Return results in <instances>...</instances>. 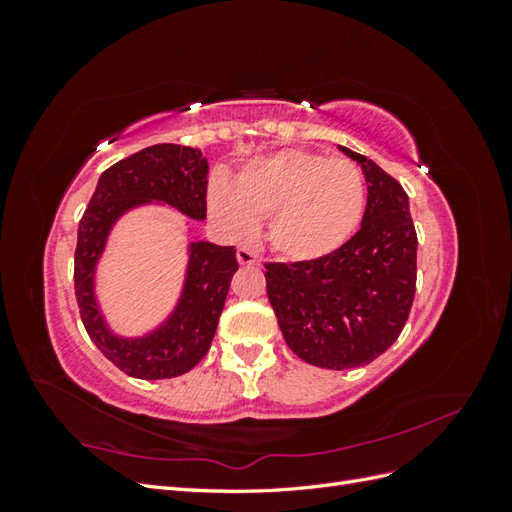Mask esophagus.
Wrapping results in <instances>:
<instances>
[{
  "instance_id": "esophagus-1",
  "label": "esophagus",
  "mask_w": 512,
  "mask_h": 512,
  "mask_svg": "<svg viewBox=\"0 0 512 512\" xmlns=\"http://www.w3.org/2000/svg\"><path fill=\"white\" fill-rule=\"evenodd\" d=\"M237 260H239V265H245V267L258 265L256 252L250 250V247H247V245H241V247H239V250H237Z\"/></svg>"
}]
</instances>
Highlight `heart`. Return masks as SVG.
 <instances>
[{
	"label": "heart",
	"instance_id": "b5f03b06",
	"mask_svg": "<svg viewBox=\"0 0 512 512\" xmlns=\"http://www.w3.org/2000/svg\"><path fill=\"white\" fill-rule=\"evenodd\" d=\"M209 213L235 235L267 218V239L290 262H314L337 252L359 228L365 179L348 160L284 149L245 164L232 185L215 179Z\"/></svg>",
	"mask_w": 512,
	"mask_h": 512
}]
</instances>
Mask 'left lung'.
I'll return each instance as SVG.
<instances>
[{"mask_svg": "<svg viewBox=\"0 0 512 512\" xmlns=\"http://www.w3.org/2000/svg\"><path fill=\"white\" fill-rule=\"evenodd\" d=\"M367 205L356 235L314 262H271L267 294L288 348L309 365L350 369L389 350L416 290V230L399 181L361 153Z\"/></svg>", "mask_w": 512, "mask_h": 512, "instance_id": "1", "label": "left lung"}]
</instances>
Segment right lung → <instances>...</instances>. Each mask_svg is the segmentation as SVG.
Segmentation results:
<instances>
[{"label":"right lung","instance_id":"1","mask_svg":"<svg viewBox=\"0 0 512 512\" xmlns=\"http://www.w3.org/2000/svg\"><path fill=\"white\" fill-rule=\"evenodd\" d=\"M209 164L200 149L173 143L151 145L106 168L79 224L74 290L91 342L123 374L141 380L175 378L209 352L230 280L239 269L232 245L188 243V265L175 307L143 335H119L108 324L96 294L98 265L108 237L123 215L166 205L196 222L207 218ZM190 224V222H188Z\"/></svg>","mask_w":512,"mask_h":512}]
</instances>
